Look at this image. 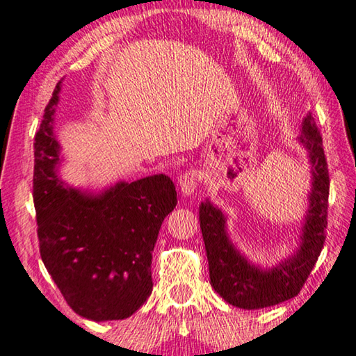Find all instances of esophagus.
<instances>
[{
	"label": "esophagus",
	"instance_id": "obj_1",
	"mask_svg": "<svg viewBox=\"0 0 356 356\" xmlns=\"http://www.w3.org/2000/svg\"><path fill=\"white\" fill-rule=\"evenodd\" d=\"M197 186H199V179H197V173L193 170L184 172L179 177V188L184 195H193L195 193Z\"/></svg>",
	"mask_w": 356,
	"mask_h": 356
}]
</instances>
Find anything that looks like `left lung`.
<instances>
[{"label": "left lung", "instance_id": "1", "mask_svg": "<svg viewBox=\"0 0 356 356\" xmlns=\"http://www.w3.org/2000/svg\"><path fill=\"white\" fill-rule=\"evenodd\" d=\"M298 141L307 149L312 172L309 210L305 215L300 245L291 258L270 269H262L234 247L226 232V216L210 204L199 205L202 237L210 267V283L215 291L235 307L254 310L285 302L298 296L323 248L327 226L330 173L320 130L309 113L302 121Z\"/></svg>", "mask_w": 356, "mask_h": 356}]
</instances>
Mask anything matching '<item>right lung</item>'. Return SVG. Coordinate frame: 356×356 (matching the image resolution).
Here are the masks:
<instances>
[{
	"mask_svg": "<svg viewBox=\"0 0 356 356\" xmlns=\"http://www.w3.org/2000/svg\"><path fill=\"white\" fill-rule=\"evenodd\" d=\"M60 89L62 81L35 136L33 200L41 259L76 314L124 320L152 291V251L163 218L177 207V191L162 173L119 181L100 194L65 186L57 177L60 146L54 136Z\"/></svg>",
	"mask_w": 356,
	"mask_h": 356,
	"instance_id": "obj_1",
	"label": "right lung"
}]
</instances>
